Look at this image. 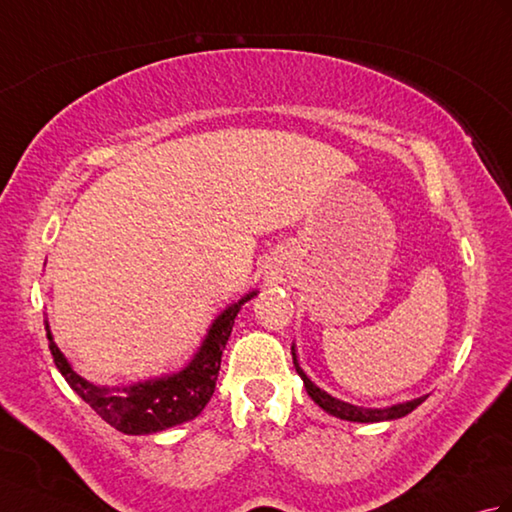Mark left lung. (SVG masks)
Listing matches in <instances>:
<instances>
[{
  "instance_id": "left-lung-1",
  "label": "left lung",
  "mask_w": 512,
  "mask_h": 512,
  "mask_svg": "<svg viewBox=\"0 0 512 512\" xmlns=\"http://www.w3.org/2000/svg\"><path fill=\"white\" fill-rule=\"evenodd\" d=\"M292 363H295V369L297 374L301 376L303 380V387H306L308 396L317 402V405L328 411L330 416L334 418H341V420H350V422H385V420H398L402 416H407V413H411L413 409H416L418 405H422L424 400H427V396H420V398H413V400H407V402H398V405H391V407H358V405H352V402H345V400H339L330 396L328 391L321 389L319 385H314L310 376L303 372L299 361H297V350L295 345H292Z\"/></svg>"
}]
</instances>
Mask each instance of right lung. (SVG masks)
Returning a JSON list of instances; mask_svg holds the SVG:
<instances>
[{
    "label": "right lung",
    "instance_id": "1",
    "mask_svg": "<svg viewBox=\"0 0 512 512\" xmlns=\"http://www.w3.org/2000/svg\"><path fill=\"white\" fill-rule=\"evenodd\" d=\"M253 297H257V290L248 292V295L217 314L209 330H206L198 352L178 372L138 380V383L123 387L94 385L76 374L68 358L59 350V345L54 343L48 317L43 319V323H46L48 347L54 365L65 378V383L114 429L127 433V436H149V433L165 431L200 416L215 391L222 352L228 343V336L233 332L235 317L244 303Z\"/></svg>",
    "mask_w": 512,
    "mask_h": 512
}]
</instances>
